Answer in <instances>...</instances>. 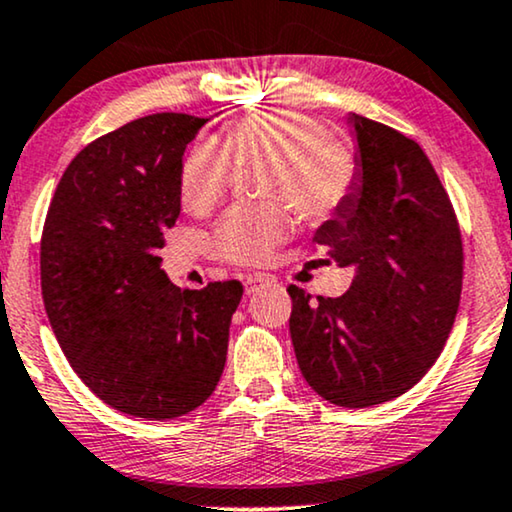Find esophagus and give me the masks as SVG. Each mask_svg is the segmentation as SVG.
I'll return each mask as SVG.
<instances>
[{"mask_svg":"<svg viewBox=\"0 0 512 512\" xmlns=\"http://www.w3.org/2000/svg\"><path fill=\"white\" fill-rule=\"evenodd\" d=\"M243 283H245V292H248V295H255V292H260L262 288H269L274 281L264 274H250V276H245Z\"/></svg>","mask_w":512,"mask_h":512,"instance_id":"esophagus-1","label":"esophagus"}]
</instances>
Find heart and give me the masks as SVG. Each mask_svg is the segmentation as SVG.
<instances>
[{"label":"heart","mask_w":512,"mask_h":512,"mask_svg":"<svg viewBox=\"0 0 512 512\" xmlns=\"http://www.w3.org/2000/svg\"><path fill=\"white\" fill-rule=\"evenodd\" d=\"M264 166V203L236 206L217 222L213 252L224 262H269L292 227V210L306 224L325 222L356 182L351 149L318 121L290 109L250 114L227 126L220 145L196 140L180 170V199L192 215H210L231 192L236 168Z\"/></svg>","instance_id":"1"}]
</instances>
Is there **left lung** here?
Here are the masks:
<instances>
[{
	"instance_id": "left-lung-1",
	"label": "left lung",
	"mask_w": 512,
	"mask_h": 512,
	"mask_svg": "<svg viewBox=\"0 0 512 512\" xmlns=\"http://www.w3.org/2000/svg\"><path fill=\"white\" fill-rule=\"evenodd\" d=\"M358 175L316 231L327 262L353 267L342 297L290 285V337L306 384L339 407L410 391L445 349L459 311L463 243L454 206L417 142L360 114Z\"/></svg>"
}]
</instances>
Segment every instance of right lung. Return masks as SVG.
Returning <instances> with one entry per match:
<instances>
[{
	"mask_svg": "<svg viewBox=\"0 0 512 512\" xmlns=\"http://www.w3.org/2000/svg\"><path fill=\"white\" fill-rule=\"evenodd\" d=\"M208 119L163 112L93 140L60 177L42 231V297L79 379L114 410L175 419L227 363L241 281L180 290L161 269L182 154Z\"/></svg>",
	"mask_w": 512,
	"mask_h": 512,
	"instance_id": "right-lung-1",
	"label": "right lung"
}]
</instances>
